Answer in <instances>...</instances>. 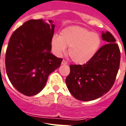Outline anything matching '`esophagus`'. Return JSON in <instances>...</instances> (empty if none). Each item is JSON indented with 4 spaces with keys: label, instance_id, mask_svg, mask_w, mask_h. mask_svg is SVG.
Segmentation results:
<instances>
[{
    "label": "esophagus",
    "instance_id": "esophagus-1",
    "mask_svg": "<svg viewBox=\"0 0 126 126\" xmlns=\"http://www.w3.org/2000/svg\"><path fill=\"white\" fill-rule=\"evenodd\" d=\"M68 64V62H66V60H63L62 61V64H64V65H66V64Z\"/></svg>",
    "mask_w": 126,
    "mask_h": 126
}]
</instances>
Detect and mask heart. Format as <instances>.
<instances>
[{"label":"heart","mask_w":126,"mask_h":126,"mask_svg":"<svg viewBox=\"0 0 126 126\" xmlns=\"http://www.w3.org/2000/svg\"><path fill=\"white\" fill-rule=\"evenodd\" d=\"M101 43L98 33L79 27H70L64 29L60 36L54 35L52 39V47L57 56L66 52L69 48L68 54L75 63H86L95 55Z\"/></svg>","instance_id":"obj_1"}]
</instances>
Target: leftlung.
I'll list each match as a JSON object with an SVG mask.
<instances>
[{"instance_id": "obj_1", "label": "left lung", "mask_w": 126, "mask_h": 126, "mask_svg": "<svg viewBox=\"0 0 126 126\" xmlns=\"http://www.w3.org/2000/svg\"><path fill=\"white\" fill-rule=\"evenodd\" d=\"M102 38L107 44L83 65L71 64L66 83L78 100L90 101L109 92L114 83L120 62V51L114 36L107 32Z\"/></svg>"}]
</instances>
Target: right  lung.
I'll return each instance as SVG.
<instances>
[{
  "mask_svg": "<svg viewBox=\"0 0 126 126\" xmlns=\"http://www.w3.org/2000/svg\"><path fill=\"white\" fill-rule=\"evenodd\" d=\"M54 32V24L30 19L10 39L5 57L7 76L12 85L26 96L41 92L48 76L61 64L62 58L50 52Z\"/></svg>",
  "mask_w": 126,
  "mask_h": 126,
  "instance_id": "add662e5",
  "label": "right lung"
}]
</instances>
